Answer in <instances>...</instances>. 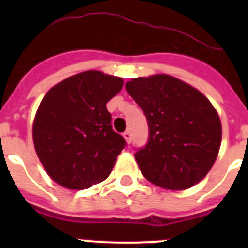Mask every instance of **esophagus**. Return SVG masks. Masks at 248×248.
I'll use <instances>...</instances> for the list:
<instances>
[{"instance_id":"obj_1","label":"esophagus","mask_w":248,"mask_h":248,"mask_svg":"<svg viewBox=\"0 0 248 248\" xmlns=\"http://www.w3.org/2000/svg\"><path fill=\"white\" fill-rule=\"evenodd\" d=\"M123 137H124V139L126 140V143L130 144L131 143V131L130 130H126L124 134H123Z\"/></svg>"}]
</instances>
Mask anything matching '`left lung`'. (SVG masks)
I'll return each mask as SVG.
<instances>
[{
  "instance_id": "left-lung-1",
  "label": "left lung",
  "mask_w": 248,
  "mask_h": 248,
  "mask_svg": "<svg viewBox=\"0 0 248 248\" xmlns=\"http://www.w3.org/2000/svg\"><path fill=\"white\" fill-rule=\"evenodd\" d=\"M125 87L148 119L149 141L135 153L146 180L168 190L200 183L217 159L222 138L211 102L169 74L138 77Z\"/></svg>"
}]
</instances>
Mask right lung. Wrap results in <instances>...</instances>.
Here are the masks:
<instances>
[{
	"mask_svg": "<svg viewBox=\"0 0 248 248\" xmlns=\"http://www.w3.org/2000/svg\"><path fill=\"white\" fill-rule=\"evenodd\" d=\"M119 77L85 71L47 92L32 126L46 172L65 189L83 190L110 175L125 140L111 128L107 103L123 88Z\"/></svg>",
	"mask_w": 248,
	"mask_h": 248,
	"instance_id": "1",
	"label": "right lung"
}]
</instances>
